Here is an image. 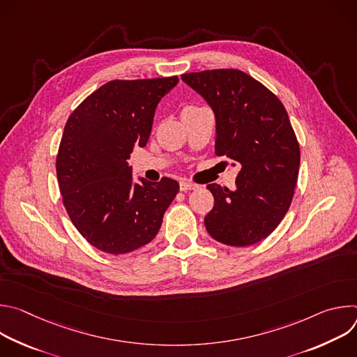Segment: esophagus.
<instances>
[{
    "mask_svg": "<svg viewBox=\"0 0 357 357\" xmlns=\"http://www.w3.org/2000/svg\"><path fill=\"white\" fill-rule=\"evenodd\" d=\"M179 188H181V190L186 192V190L196 189V188H197V185H196V183H192V182H189V181H186V179H182V181L179 182Z\"/></svg>",
    "mask_w": 357,
    "mask_h": 357,
    "instance_id": "1",
    "label": "esophagus"
}]
</instances>
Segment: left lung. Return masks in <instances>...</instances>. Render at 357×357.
<instances>
[{"label": "left lung", "mask_w": 357, "mask_h": 357, "mask_svg": "<svg viewBox=\"0 0 357 357\" xmlns=\"http://www.w3.org/2000/svg\"><path fill=\"white\" fill-rule=\"evenodd\" d=\"M182 80L208 101L216 117V155L238 167L236 188L211 183L205 216L218 241L245 247L270 236L289 209L299 171V144L280 98L237 69L186 73Z\"/></svg>", "instance_id": "obj_1"}]
</instances>
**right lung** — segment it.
Wrapping results in <instances>:
<instances>
[{
  "mask_svg": "<svg viewBox=\"0 0 357 357\" xmlns=\"http://www.w3.org/2000/svg\"><path fill=\"white\" fill-rule=\"evenodd\" d=\"M178 76L112 80L86 97L68 119L56 174L66 212L77 231L109 254L134 251L154 238L175 199L171 178L132 181L134 146H145L161 98Z\"/></svg>",
  "mask_w": 357,
  "mask_h": 357,
  "instance_id": "add662e5",
  "label": "right lung"
}]
</instances>
